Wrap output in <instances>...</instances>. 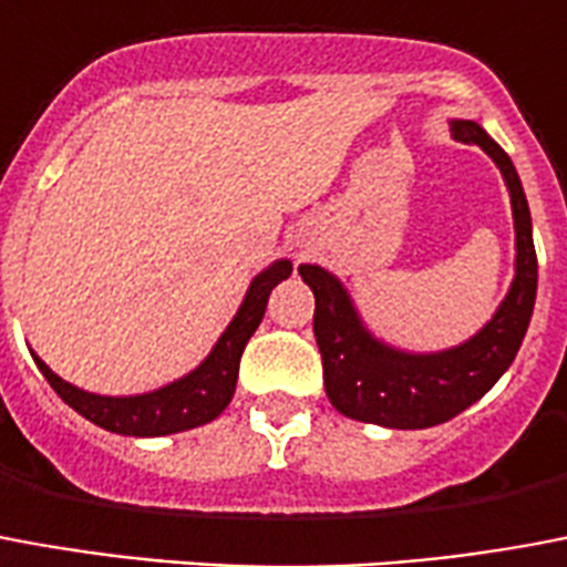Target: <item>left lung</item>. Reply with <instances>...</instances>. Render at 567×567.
Wrapping results in <instances>:
<instances>
[{
    "label": "left lung",
    "mask_w": 567,
    "mask_h": 567,
    "mask_svg": "<svg viewBox=\"0 0 567 567\" xmlns=\"http://www.w3.org/2000/svg\"><path fill=\"white\" fill-rule=\"evenodd\" d=\"M454 134L493 155L511 188L517 228V276L493 321L465 346L442 354H402L369 337L346 288L330 272L316 264H303L300 276L316 295L312 327L324 360L327 396L333 409L351 421L379 423L390 430H426L451 421L502 379L529 330L538 291V255L532 243L529 204L517 171L505 150L477 123L460 120L454 123Z\"/></svg>",
    "instance_id": "left-lung-1"
}]
</instances>
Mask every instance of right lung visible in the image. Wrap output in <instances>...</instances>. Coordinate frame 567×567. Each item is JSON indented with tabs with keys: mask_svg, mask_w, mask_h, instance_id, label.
I'll use <instances>...</instances> for the list:
<instances>
[{
	"mask_svg": "<svg viewBox=\"0 0 567 567\" xmlns=\"http://www.w3.org/2000/svg\"><path fill=\"white\" fill-rule=\"evenodd\" d=\"M288 276H291V261H276L270 270H264L251 282L240 312L221 333L216 348L209 351V358L195 372H188L186 379L144 393V396H95V393H86V390L62 381L38 358L35 363L50 381V388L56 390L74 412L83 414L86 421L102 430L120 435H171L195 430L228 409L234 388H237V375H240L243 348L261 324L270 291Z\"/></svg>",
	"mask_w": 567,
	"mask_h": 567,
	"instance_id": "obj_1",
	"label": "right lung"
}]
</instances>
